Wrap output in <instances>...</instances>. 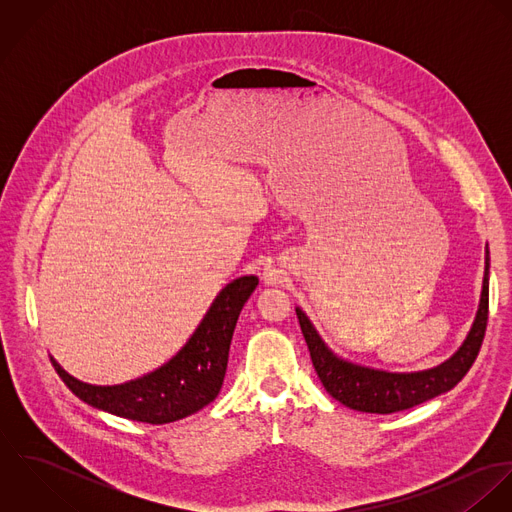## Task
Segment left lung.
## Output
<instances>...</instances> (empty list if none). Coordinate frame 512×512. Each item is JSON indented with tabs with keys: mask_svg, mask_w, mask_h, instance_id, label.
Returning <instances> with one entry per match:
<instances>
[{
	"mask_svg": "<svg viewBox=\"0 0 512 512\" xmlns=\"http://www.w3.org/2000/svg\"><path fill=\"white\" fill-rule=\"evenodd\" d=\"M315 372L325 390L343 406L368 414H392L414 408L451 390L475 363L489 317V248H485V276L481 301L463 345L441 365L418 372H386L349 363L337 357L315 331L309 317L295 307Z\"/></svg>",
	"mask_w": 512,
	"mask_h": 512,
	"instance_id": "obj_1",
	"label": "left lung"
}]
</instances>
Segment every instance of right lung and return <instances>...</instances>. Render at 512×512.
<instances>
[{
    "label": "right lung",
    "instance_id": "obj_1",
    "mask_svg": "<svg viewBox=\"0 0 512 512\" xmlns=\"http://www.w3.org/2000/svg\"><path fill=\"white\" fill-rule=\"evenodd\" d=\"M256 286V276L226 284L181 351L136 380L96 386L71 376L53 357L51 363L74 396L96 410L155 426L183 420L219 396L238 315Z\"/></svg>",
    "mask_w": 512,
    "mask_h": 512
}]
</instances>
